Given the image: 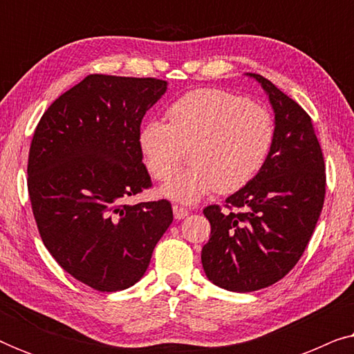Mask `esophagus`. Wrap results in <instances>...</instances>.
I'll return each instance as SVG.
<instances>
[{"instance_id":"1","label":"esophagus","mask_w":354,"mask_h":354,"mask_svg":"<svg viewBox=\"0 0 354 354\" xmlns=\"http://www.w3.org/2000/svg\"><path fill=\"white\" fill-rule=\"evenodd\" d=\"M172 211H174V217H176V219H178V221L185 219V217L188 216V209H187V207H183V206L174 205Z\"/></svg>"}]
</instances>
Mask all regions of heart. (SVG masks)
Returning a JSON list of instances; mask_svg holds the SVG:
<instances>
[{
  "label": "heart",
  "mask_w": 354,
  "mask_h": 354,
  "mask_svg": "<svg viewBox=\"0 0 354 354\" xmlns=\"http://www.w3.org/2000/svg\"><path fill=\"white\" fill-rule=\"evenodd\" d=\"M169 122L149 119L138 147L151 176L167 182L190 149L193 166L167 183L161 195L192 205L219 190L234 193L258 176L274 143V119L263 106L240 95L200 88L177 98Z\"/></svg>",
  "instance_id": "heart-1"
}]
</instances>
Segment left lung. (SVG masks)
<instances>
[{"label": "left lung", "mask_w": 354, "mask_h": 354, "mask_svg": "<svg viewBox=\"0 0 354 354\" xmlns=\"http://www.w3.org/2000/svg\"><path fill=\"white\" fill-rule=\"evenodd\" d=\"M250 75L272 104V148L258 176L227 198L229 211L217 205L203 209L211 224L201 251L206 277L240 293L269 287L295 268L326 198V164L311 118L272 82Z\"/></svg>", "instance_id": "left-lung-1"}]
</instances>
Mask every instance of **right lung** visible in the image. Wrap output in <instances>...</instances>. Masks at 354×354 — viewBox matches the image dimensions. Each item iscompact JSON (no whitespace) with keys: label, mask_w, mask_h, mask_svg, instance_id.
<instances>
[{"label":"right lung","mask_w":354,"mask_h":354,"mask_svg":"<svg viewBox=\"0 0 354 354\" xmlns=\"http://www.w3.org/2000/svg\"><path fill=\"white\" fill-rule=\"evenodd\" d=\"M166 90L153 77L90 74L33 133L27 187L38 232L57 264L98 292L137 283L174 221L167 200L125 205L151 187L138 132Z\"/></svg>","instance_id":"right-lung-1"}]
</instances>
